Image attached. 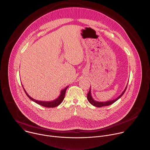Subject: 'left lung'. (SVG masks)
I'll return each instance as SVG.
<instances>
[{"instance_id": "obj_1", "label": "left lung", "mask_w": 150, "mask_h": 150, "mask_svg": "<svg viewBox=\"0 0 150 150\" xmlns=\"http://www.w3.org/2000/svg\"><path fill=\"white\" fill-rule=\"evenodd\" d=\"M127 88V86L125 87V89L124 90V91L122 92V93L119 96H118L116 99H113V100H111V101H106V102H99V101H95L93 98H92V95H91V89L90 88V89H89V91L88 92V93H87V99H88V101L89 102V103L91 104H92V105L95 106V107H104V106H108V105H110L111 104H112L114 103H115V101H117L118 99H119L122 95L123 94L125 93V91H126V89Z\"/></svg>"}]
</instances>
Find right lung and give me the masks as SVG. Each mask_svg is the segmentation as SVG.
<instances>
[{
	"label": "right lung",
	"instance_id": "add662e5",
	"mask_svg": "<svg viewBox=\"0 0 150 150\" xmlns=\"http://www.w3.org/2000/svg\"><path fill=\"white\" fill-rule=\"evenodd\" d=\"M23 86V85H22ZM68 88V86H67L66 88H65L64 89L61 90V93H60V95L59 96L55 99H54V100L53 101H38V100H36V99L32 98V97H30L28 93L26 92V91H25V88H23H23L26 94V95L31 99L32 101H34L35 103H37L38 104L40 105H42L43 107H47V108H54V107H56L57 106H58L59 105H60L62 102L63 101L64 99L65 98V92H66V90Z\"/></svg>",
	"mask_w": 150,
	"mask_h": 150
}]
</instances>
